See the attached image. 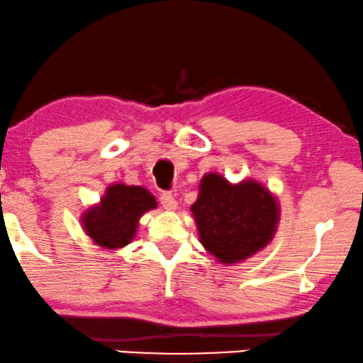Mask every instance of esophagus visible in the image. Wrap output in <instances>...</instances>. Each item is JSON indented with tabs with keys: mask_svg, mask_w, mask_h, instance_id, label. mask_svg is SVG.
Instances as JSON below:
<instances>
[{
	"mask_svg": "<svg viewBox=\"0 0 363 363\" xmlns=\"http://www.w3.org/2000/svg\"><path fill=\"white\" fill-rule=\"evenodd\" d=\"M160 204H162V208L166 211H176L177 209V201L174 199V196L171 192H164L162 196H160Z\"/></svg>",
	"mask_w": 363,
	"mask_h": 363,
	"instance_id": "esophagus-1",
	"label": "esophagus"
}]
</instances>
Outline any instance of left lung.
I'll use <instances>...</instances> for the list:
<instances>
[{"label": "left lung", "mask_w": 363, "mask_h": 363, "mask_svg": "<svg viewBox=\"0 0 363 363\" xmlns=\"http://www.w3.org/2000/svg\"><path fill=\"white\" fill-rule=\"evenodd\" d=\"M199 242L221 264L231 266L263 251L279 224L278 197L256 179L229 182L223 174L201 179L191 206Z\"/></svg>", "instance_id": "obj_1"}]
</instances>
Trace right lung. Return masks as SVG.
I'll return each mask as SVG.
<instances>
[{"mask_svg": "<svg viewBox=\"0 0 363 363\" xmlns=\"http://www.w3.org/2000/svg\"><path fill=\"white\" fill-rule=\"evenodd\" d=\"M155 208L157 201L145 187L116 182L105 189L97 204L82 213V229L100 250H122L134 241L139 219Z\"/></svg>", "mask_w": 363, "mask_h": 363, "instance_id": "1", "label": "right lung"}]
</instances>
